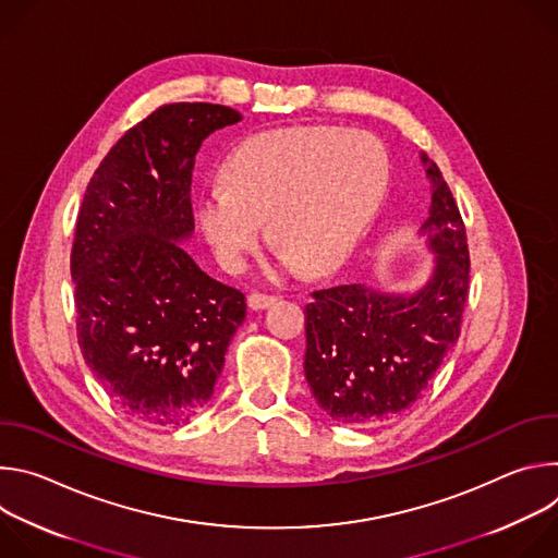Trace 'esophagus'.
Masks as SVG:
<instances>
[{"instance_id": "obj_1", "label": "esophagus", "mask_w": 558, "mask_h": 558, "mask_svg": "<svg viewBox=\"0 0 558 558\" xmlns=\"http://www.w3.org/2000/svg\"><path fill=\"white\" fill-rule=\"evenodd\" d=\"M247 302H250V306L252 308H267V306H271L274 302H276V298L274 295H267V293H252L250 298H247Z\"/></svg>"}]
</instances>
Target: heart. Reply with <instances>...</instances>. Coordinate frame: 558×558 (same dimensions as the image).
I'll return each mask as SVG.
<instances>
[{
    "label": "heart",
    "instance_id": "1",
    "mask_svg": "<svg viewBox=\"0 0 558 558\" xmlns=\"http://www.w3.org/2000/svg\"><path fill=\"white\" fill-rule=\"evenodd\" d=\"M222 179L203 190L198 225L225 269L245 265L269 218L284 265L327 276L349 260L375 218L388 185V154L366 132L278 128L238 145Z\"/></svg>",
    "mask_w": 558,
    "mask_h": 558
}]
</instances>
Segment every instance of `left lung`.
<instances>
[{
    "label": "left lung",
    "instance_id": "left-lung-1",
    "mask_svg": "<svg viewBox=\"0 0 558 558\" xmlns=\"http://www.w3.org/2000/svg\"><path fill=\"white\" fill-rule=\"evenodd\" d=\"M433 203L422 233L435 252L430 280L411 295L364 284L313 291L304 306V377L320 409L347 426L409 411L461 333L470 254L465 225L439 168L422 154Z\"/></svg>",
    "mask_w": 558,
    "mask_h": 558
}]
</instances>
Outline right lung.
Listing matches in <instances>:
<instances>
[{
  "instance_id": "add662e5",
  "label": "right lung",
  "mask_w": 558,
  "mask_h": 558,
  "mask_svg": "<svg viewBox=\"0 0 558 558\" xmlns=\"http://www.w3.org/2000/svg\"><path fill=\"white\" fill-rule=\"evenodd\" d=\"M241 119L216 104L161 106L112 145L78 209V347L117 407L151 426L187 424L207 407L245 320V295L179 245L194 231L196 151Z\"/></svg>"
}]
</instances>
